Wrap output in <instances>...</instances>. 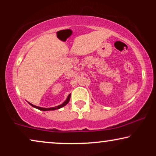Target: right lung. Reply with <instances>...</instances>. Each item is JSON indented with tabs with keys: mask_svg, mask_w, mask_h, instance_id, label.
<instances>
[{
	"mask_svg": "<svg viewBox=\"0 0 156 156\" xmlns=\"http://www.w3.org/2000/svg\"><path fill=\"white\" fill-rule=\"evenodd\" d=\"M70 97H71V94H69V96H68V97L67 98V99H66L65 101H64L62 104H60V105L57 106H55V107H52V108H42V107H40V106H37L33 105V104L29 103V102H28V103H29L30 104V105H31L32 106H33V107L36 108H37V109L41 110V111H52V110H56V109H59V108L63 107V106H65L66 105V104H67L68 103H69V99H70Z\"/></svg>",
	"mask_w": 156,
	"mask_h": 156,
	"instance_id": "1",
	"label": "right lung"
}]
</instances>
